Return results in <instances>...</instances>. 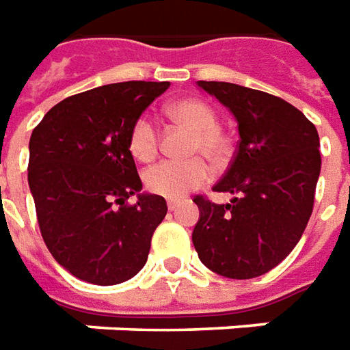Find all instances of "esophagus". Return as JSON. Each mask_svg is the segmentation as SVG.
<instances>
[{
    "label": "esophagus",
    "instance_id": "34e87169",
    "mask_svg": "<svg viewBox=\"0 0 350 350\" xmlns=\"http://www.w3.org/2000/svg\"><path fill=\"white\" fill-rule=\"evenodd\" d=\"M177 207H179V204H177V202H173V200H171V202H167V209H170V211H177Z\"/></svg>",
    "mask_w": 350,
    "mask_h": 350
}]
</instances>
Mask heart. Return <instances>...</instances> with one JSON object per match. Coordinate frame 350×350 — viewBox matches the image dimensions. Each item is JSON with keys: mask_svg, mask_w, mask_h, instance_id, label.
I'll return each instance as SVG.
<instances>
[{"mask_svg": "<svg viewBox=\"0 0 350 350\" xmlns=\"http://www.w3.org/2000/svg\"><path fill=\"white\" fill-rule=\"evenodd\" d=\"M171 116L194 131L190 144L192 154H204L211 161H221L226 156L228 144L219 131V122L213 108L198 98H183L170 106ZM129 150L137 160L148 161L158 152V127L148 114L139 116L129 131ZM209 179V167L204 160L175 161L163 160L146 167L143 183L148 192L161 198L177 200L190 190L200 189Z\"/></svg>", "mask_w": 350, "mask_h": 350, "instance_id": "1", "label": "heart"}]
</instances>
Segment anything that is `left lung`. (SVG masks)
I'll return each mask as SVG.
<instances>
[{"instance_id": "left-lung-1", "label": "left lung", "mask_w": 350, "mask_h": 350, "mask_svg": "<svg viewBox=\"0 0 350 350\" xmlns=\"http://www.w3.org/2000/svg\"><path fill=\"white\" fill-rule=\"evenodd\" d=\"M238 122L240 144L215 192L228 204L196 196L192 244L200 261L225 278L247 280L282 262L305 232L320 177V139L305 114L257 89L198 81Z\"/></svg>"}]
</instances>
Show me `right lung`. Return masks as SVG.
<instances>
[{
  "label": "right lung",
  "instance_id": "1",
  "mask_svg": "<svg viewBox=\"0 0 350 350\" xmlns=\"http://www.w3.org/2000/svg\"><path fill=\"white\" fill-rule=\"evenodd\" d=\"M170 81H124L60 100L30 137L28 185L43 242L60 267L97 286L144 267L165 200L141 192L129 131ZM137 196L129 206L126 198Z\"/></svg>",
  "mask_w": 350,
  "mask_h": 350
}]
</instances>
